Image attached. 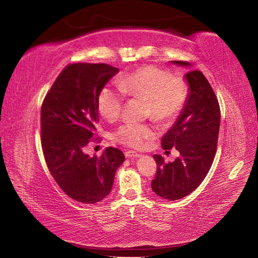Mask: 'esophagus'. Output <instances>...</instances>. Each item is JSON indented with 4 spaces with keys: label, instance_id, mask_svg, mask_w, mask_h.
Here are the masks:
<instances>
[{
    "label": "esophagus",
    "instance_id": "34e87169",
    "mask_svg": "<svg viewBox=\"0 0 258 258\" xmlns=\"http://www.w3.org/2000/svg\"><path fill=\"white\" fill-rule=\"evenodd\" d=\"M125 156L126 157H139L140 154L135 152V151H132V150H128V151H125Z\"/></svg>",
    "mask_w": 258,
    "mask_h": 258
}]
</instances>
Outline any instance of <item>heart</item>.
Wrapping results in <instances>:
<instances>
[{
	"mask_svg": "<svg viewBox=\"0 0 258 258\" xmlns=\"http://www.w3.org/2000/svg\"><path fill=\"white\" fill-rule=\"evenodd\" d=\"M119 89L105 87L99 92L97 107L103 117L114 121L121 113L124 95L146 99V113L159 122L176 118L183 108L187 87L185 81L154 65H146L124 75L118 81ZM154 135V130L147 124L127 123L114 132L113 139L133 148H139L145 140Z\"/></svg>",
	"mask_w": 258,
	"mask_h": 258,
	"instance_id": "b5f03b06",
	"label": "heart"
}]
</instances>
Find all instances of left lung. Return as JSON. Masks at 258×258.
<instances>
[{
    "instance_id": "obj_1",
    "label": "left lung",
    "mask_w": 258,
    "mask_h": 258,
    "mask_svg": "<svg viewBox=\"0 0 258 258\" xmlns=\"http://www.w3.org/2000/svg\"><path fill=\"white\" fill-rule=\"evenodd\" d=\"M171 63L192 69L188 62ZM184 79L188 86L185 104L162 138L164 150L176 148L180 155L172 163H165L159 154L153 155L157 171L152 190L168 201L187 196L202 183L213 163L220 131L219 102L204 74L189 70Z\"/></svg>"
}]
</instances>
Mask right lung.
I'll return each mask as SVG.
<instances>
[{
  "instance_id": "1",
  "label": "right lung",
  "mask_w": 258,
  "mask_h": 258,
  "mask_svg": "<svg viewBox=\"0 0 258 258\" xmlns=\"http://www.w3.org/2000/svg\"><path fill=\"white\" fill-rule=\"evenodd\" d=\"M118 73L108 64H71L41 105V148L49 171L63 192L79 203L103 201L125 160L121 150L111 147L101 156L85 153L96 133L99 92Z\"/></svg>"
}]
</instances>
